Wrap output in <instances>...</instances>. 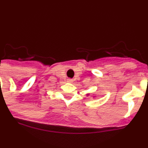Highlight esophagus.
Returning <instances> with one entry per match:
<instances>
[{
    "instance_id": "1",
    "label": "esophagus",
    "mask_w": 148,
    "mask_h": 148,
    "mask_svg": "<svg viewBox=\"0 0 148 148\" xmlns=\"http://www.w3.org/2000/svg\"><path fill=\"white\" fill-rule=\"evenodd\" d=\"M67 82H73V79H68Z\"/></svg>"
}]
</instances>
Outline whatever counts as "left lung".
I'll list each match as a JSON object with an SVG mask.
<instances>
[{
	"mask_svg": "<svg viewBox=\"0 0 148 148\" xmlns=\"http://www.w3.org/2000/svg\"><path fill=\"white\" fill-rule=\"evenodd\" d=\"M88 95H89V94H87V96H88Z\"/></svg>",
	"mask_w": 148,
	"mask_h": 148,
	"instance_id": "1",
	"label": "left lung"
}]
</instances>
